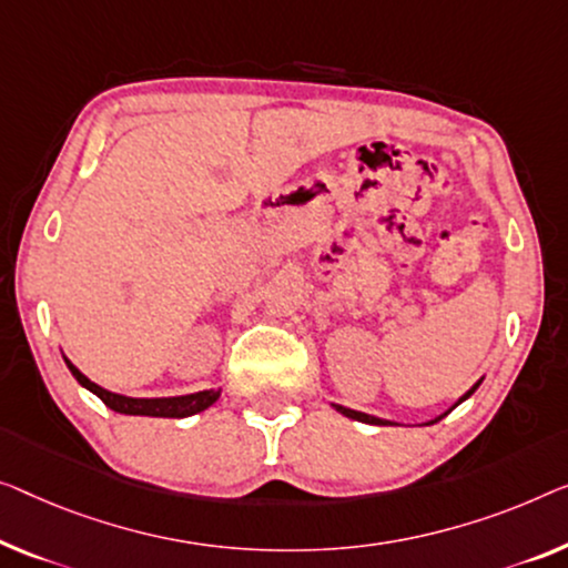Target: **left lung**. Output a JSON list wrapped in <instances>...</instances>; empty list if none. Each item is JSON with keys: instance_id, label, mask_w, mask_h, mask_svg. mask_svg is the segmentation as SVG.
Segmentation results:
<instances>
[{"instance_id": "left-lung-1", "label": "left lung", "mask_w": 568, "mask_h": 568, "mask_svg": "<svg viewBox=\"0 0 568 568\" xmlns=\"http://www.w3.org/2000/svg\"><path fill=\"white\" fill-rule=\"evenodd\" d=\"M481 379H485V377H481ZM481 379H477V383H474V385L469 387V390H467V393H464V395L459 397V400H456V403L452 405V408H448V410H444V413H442V416H436V418H430V420H426V423H423V426H430V423H438V420H442V418H446V416H448V413H452V410L456 408V405H462L464 400H467V397H471V395H474V390H477V387L481 385ZM332 408H334V410H338V413H342V416H346V418H352V420H359V423H372V426H395V420H387V418H377V416H369V413H362V410H354V408H344V405H336V403H332Z\"/></svg>"}]
</instances>
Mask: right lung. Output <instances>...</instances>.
<instances>
[{
    "label": "right lung",
    "mask_w": 568,
    "mask_h": 568,
    "mask_svg": "<svg viewBox=\"0 0 568 568\" xmlns=\"http://www.w3.org/2000/svg\"><path fill=\"white\" fill-rule=\"evenodd\" d=\"M71 375L79 379L81 387H87L89 393H94L97 397L104 400L106 408H112L116 413H124V416H150V418H189L196 416V413L211 408L222 395V387L219 390H199V393H189V395H173V397H130V395H120L106 390L97 383L83 375V372L73 365L71 359L63 357Z\"/></svg>",
    "instance_id": "right-lung-1"
}]
</instances>
